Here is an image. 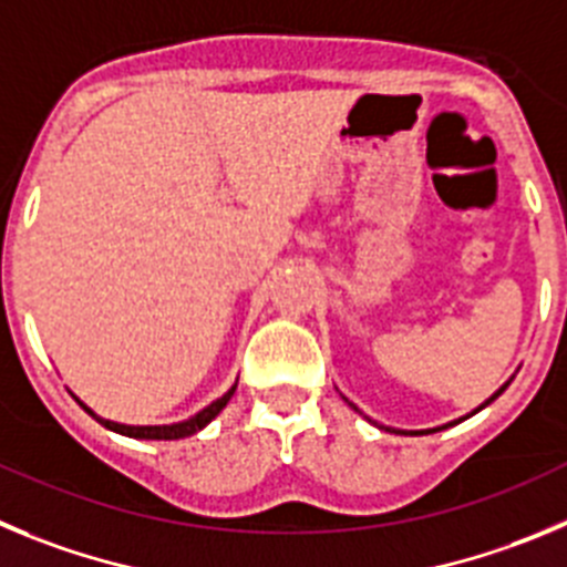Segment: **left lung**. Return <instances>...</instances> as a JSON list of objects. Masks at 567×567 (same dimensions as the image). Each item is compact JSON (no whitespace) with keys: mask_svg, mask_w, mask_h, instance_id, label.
I'll return each mask as SVG.
<instances>
[{"mask_svg":"<svg viewBox=\"0 0 567 567\" xmlns=\"http://www.w3.org/2000/svg\"><path fill=\"white\" fill-rule=\"evenodd\" d=\"M506 386H508V384H506ZM506 386H499V390H497V392H494V395H492V398H488L486 404H492L494 398H497V395H499V392L506 390ZM486 404H483V406H486ZM350 406H353V404H350ZM483 406H481V410H483ZM353 410H355V406H353ZM430 432H432V430H426V432H412V435H430ZM404 435H410V432H404Z\"/></svg>","mask_w":567,"mask_h":567,"instance_id":"8db88e82","label":"left lung"}]
</instances>
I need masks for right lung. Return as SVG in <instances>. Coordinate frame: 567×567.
I'll use <instances>...</instances> for the list:
<instances>
[{
  "mask_svg": "<svg viewBox=\"0 0 567 567\" xmlns=\"http://www.w3.org/2000/svg\"><path fill=\"white\" fill-rule=\"evenodd\" d=\"M234 390H237V384H234L231 390L226 392V395L217 398V401H214V404H208L206 410L197 412L195 417H188V421H183V423H172V426H126V423L104 421V417L95 415V412L90 410V406H84V404H81V406H84V410L90 412V415H93V417H99V421L104 423L106 430L121 432V435H130V437H146V441H177V437H188V435H195V432H200L203 426H206V423L212 421V417L217 415V412H220L223 406L228 404V401H231Z\"/></svg>",
  "mask_w": 567,
  "mask_h": 567,
  "instance_id": "add662e5",
  "label": "right lung"
}]
</instances>
